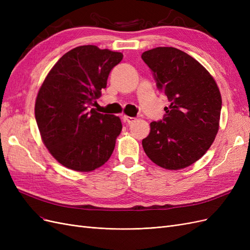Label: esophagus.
<instances>
[{
  "instance_id": "34e87169",
  "label": "esophagus",
  "mask_w": 250,
  "mask_h": 250,
  "mask_svg": "<svg viewBox=\"0 0 250 250\" xmlns=\"http://www.w3.org/2000/svg\"><path fill=\"white\" fill-rule=\"evenodd\" d=\"M123 120L125 121V122L127 123V124H131V123H133L134 121H135V118H132V117H127V116H124L123 117Z\"/></svg>"
}]
</instances>
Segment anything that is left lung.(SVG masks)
Returning a JSON list of instances; mask_svg holds the SVG:
<instances>
[{
  "label": "left lung",
  "instance_id": "1",
  "mask_svg": "<svg viewBox=\"0 0 250 250\" xmlns=\"http://www.w3.org/2000/svg\"><path fill=\"white\" fill-rule=\"evenodd\" d=\"M142 59L152 72L157 88L170 101L164 118L150 123V133L142 141L144 151L162 168H187L203 156L216 138L220 92L197 60L176 48L149 50Z\"/></svg>",
  "mask_w": 250,
  "mask_h": 250
}]
</instances>
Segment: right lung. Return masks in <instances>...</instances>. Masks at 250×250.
<instances>
[{
    "label": "right lung",
    "mask_w": 250,
    "mask_h": 250,
    "mask_svg": "<svg viewBox=\"0 0 250 250\" xmlns=\"http://www.w3.org/2000/svg\"><path fill=\"white\" fill-rule=\"evenodd\" d=\"M120 52L80 46L60 58L37 94L35 119L44 145L64 167L88 172L106 163L122 130L119 117L90 106L106 87Z\"/></svg>",
    "instance_id": "1"
}]
</instances>
